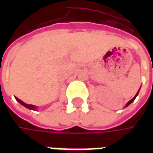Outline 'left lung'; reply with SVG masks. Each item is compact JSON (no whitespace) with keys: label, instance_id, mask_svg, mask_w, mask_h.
<instances>
[{"label":"left lung","instance_id":"obj_1","mask_svg":"<svg viewBox=\"0 0 153 153\" xmlns=\"http://www.w3.org/2000/svg\"><path fill=\"white\" fill-rule=\"evenodd\" d=\"M140 89H139L138 92H137V94H135V95H134V97L133 98L132 100H129V101H128V102L127 103V104H126V105H125V107H127V106H128V105H130V104H131V103H132L133 101H134V100H135V98L137 97V95H138V94H139V91H140Z\"/></svg>","mask_w":153,"mask_h":153}]
</instances>
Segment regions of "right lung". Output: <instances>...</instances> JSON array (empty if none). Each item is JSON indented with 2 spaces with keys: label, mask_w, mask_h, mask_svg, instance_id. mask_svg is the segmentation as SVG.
Returning <instances> with one entry per match:
<instances>
[{
  "label": "right lung",
  "mask_w": 153,
  "mask_h": 153,
  "mask_svg": "<svg viewBox=\"0 0 153 153\" xmlns=\"http://www.w3.org/2000/svg\"><path fill=\"white\" fill-rule=\"evenodd\" d=\"M15 99H16V100L18 101L19 103H20L22 105H24L25 107H26V108L30 109V110H33V111H36V109H37V106H36V105H28V104H26V103L23 102L21 100H19V98L15 97Z\"/></svg>",
  "instance_id": "obj_1"
}]
</instances>
